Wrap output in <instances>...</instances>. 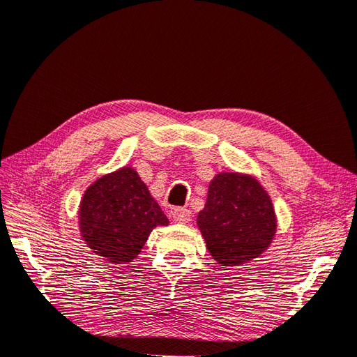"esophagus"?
<instances>
[{"label": "esophagus", "mask_w": 357, "mask_h": 357, "mask_svg": "<svg viewBox=\"0 0 357 357\" xmlns=\"http://www.w3.org/2000/svg\"><path fill=\"white\" fill-rule=\"evenodd\" d=\"M173 218L176 222H180V224H188L192 218V213L189 209L186 208H177L173 211Z\"/></svg>", "instance_id": "obj_1"}]
</instances>
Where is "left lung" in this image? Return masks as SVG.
I'll return each mask as SVG.
<instances>
[{
    "instance_id": "1",
    "label": "left lung",
    "mask_w": 357,
    "mask_h": 357,
    "mask_svg": "<svg viewBox=\"0 0 357 357\" xmlns=\"http://www.w3.org/2000/svg\"><path fill=\"white\" fill-rule=\"evenodd\" d=\"M197 228L221 266H240L269 248L277 233L273 201L255 177L220 173L209 183Z\"/></svg>"
}]
</instances>
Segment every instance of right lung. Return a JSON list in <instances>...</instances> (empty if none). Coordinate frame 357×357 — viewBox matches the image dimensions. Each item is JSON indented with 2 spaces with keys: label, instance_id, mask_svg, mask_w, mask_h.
I'll use <instances>...</instances> for the list:
<instances>
[{
  "label": "right lung",
  "instance_id": "right-lung-1",
  "mask_svg": "<svg viewBox=\"0 0 357 357\" xmlns=\"http://www.w3.org/2000/svg\"><path fill=\"white\" fill-rule=\"evenodd\" d=\"M158 225H168V218L132 167L99 177L79 206L82 240L109 264H129L137 258Z\"/></svg>",
  "mask_w": 357,
  "mask_h": 357
}]
</instances>
